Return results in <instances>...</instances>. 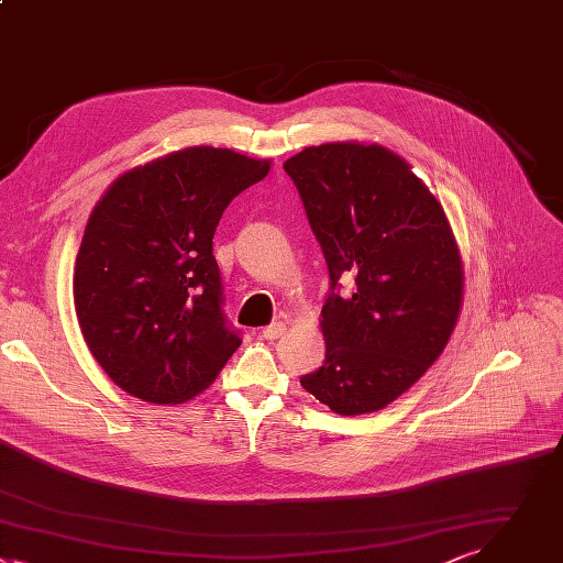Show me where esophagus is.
I'll return each mask as SVG.
<instances>
[{
  "mask_svg": "<svg viewBox=\"0 0 563 563\" xmlns=\"http://www.w3.org/2000/svg\"><path fill=\"white\" fill-rule=\"evenodd\" d=\"M284 332H286V323L284 321H275V323L262 328L264 340H277V336H282Z\"/></svg>",
  "mask_w": 563,
  "mask_h": 563,
  "instance_id": "1",
  "label": "esophagus"
}]
</instances>
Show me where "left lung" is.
Listing matches in <instances>:
<instances>
[{
    "instance_id": "obj_1",
    "label": "left lung",
    "mask_w": 563,
    "mask_h": 563,
    "mask_svg": "<svg viewBox=\"0 0 563 563\" xmlns=\"http://www.w3.org/2000/svg\"><path fill=\"white\" fill-rule=\"evenodd\" d=\"M330 295L323 366L301 386L336 415H366L406 393L441 355L464 299V268L441 203L379 144L334 142L290 157ZM342 276L356 282L339 295Z\"/></svg>"
}]
</instances>
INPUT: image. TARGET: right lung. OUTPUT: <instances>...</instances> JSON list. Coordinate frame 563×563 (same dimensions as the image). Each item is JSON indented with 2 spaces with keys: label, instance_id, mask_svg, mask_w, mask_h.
<instances>
[{
  "label": "right lung",
  "instance_id": "1",
  "mask_svg": "<svg viewBox=\"0 0 563 563\" xmlns=\"http://www.w3.org/2000/svg\"><path fill=\"white\" fill-rule=\"evenodd\" d=\"M268 170V159L192 146L124 173L92 208L75 310L88 351L129 395L188 401L240 349L212 238L229 203Z\"/></svg>",
  "mask_w": 563,
  "mask_h": 563
}]
</instances>
